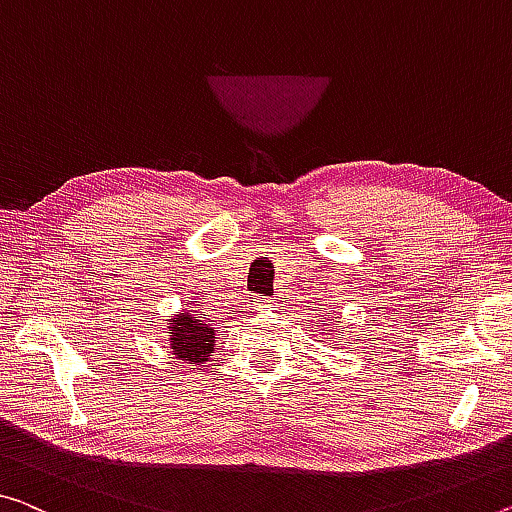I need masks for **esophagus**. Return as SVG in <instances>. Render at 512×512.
<instances>
[{"label": "esophagus", "mask_w": 512, "mask_h": 512, "mask_svg": "<svg viewBox=\"0 0 512 512\" xmlns=\"http://www.w3.org/2000/svg\"><path fill=\"white\" fill-rule=\"evenodd\" d=\"M270 306H272V300H261V297H258V300L254 302L256 311H270Z\"/></svg>", "instance_id": "34e87169"}]
</instances>
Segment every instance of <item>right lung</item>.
Instances as JSON below:
<instances>
[{"label":"right lung","mask_w":512,"mask_h":512,"mask_svg":"<svg viewBox=\"0 0 512 512\" xmlns=\"http://www.w3.org/2000/svg\"><path fill=\"white\" fill-rule=\"evenodd\" d=\"M203 313L187 311L174 313L167 320V336L171 355L185 361V364H206L215 350L217 327L201 320Z\"/></svg>","instance_id":"right-lung-1"}]
</instances>
